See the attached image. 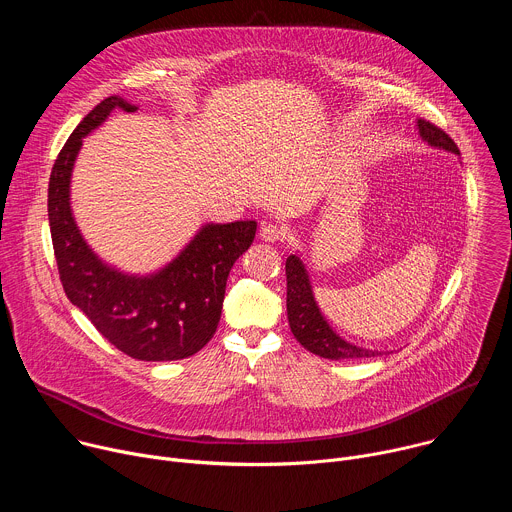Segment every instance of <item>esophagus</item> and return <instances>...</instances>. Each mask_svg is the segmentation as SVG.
I'll return each instance as SVG.
<instances>
[{"label": "esophagus", "mask_w": 512, "mask_h": 512, "mask_svg": "<svg viewBox=\"0 0 512 512\" xmlns=\"http://www.w3.org/2000/svg\"><path fill=\"white\" fill-rule=\"evenodd\" d=\"M259 237L267 243H277L285 239V229L279 225H263L259 231Z\"/></svg>", "instance_id": "1"}]
</instances>
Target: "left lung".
Segmentation results:
<instances>
[{
	"label": "left lung",
	"mask_w": 512,
	"mask_h": 512,
	"mask_svg": "<svg viewBox=\"0 0 512 512\" xmlns=\"http://www.w3.org/2000/svg\"><path fill=\"white\" fill-rule=\"evenodd\" d=\"M417 129H419L421 139L427 141L431 148L446 150V152H452V154L460 156V150H458V145L454 143V139L446 131H442L440 127H435L433 123H429L425 119H417ZM285 275H287V320H289V328L304 348H308L310 352H314L322 358H330V360L371 358V356L381 354L379 350L362 348V346H356L352 342H346L344 338H340L332 330V326L328 324V320L324 318V314L320 312V308L316 304L308 269H306L304 261L298 255L287 257Z\"/></svg>",
	"instance_id": "1"
}]
</instances>
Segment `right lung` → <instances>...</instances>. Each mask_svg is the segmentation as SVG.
Returning <instances> with one entry per match:
<instances>
[{"mask_svg":"<svg viewBox=\"0 0 512 512\" xmlns=\"http://www.w3.org/2000/svg\"><path fill=\"white\" fill-rule=\"evenodd\" d=\"M137 111L113 95L101 101L66 139L48 182V221L66 298L121 352L137 360H180L216 332L233 263L251 247L255 221L204 225L166 267L129 275L107 263L83 239L70 208V176L83 137L111 111Z\"/></svg>","mask_w":512,"mask_h":512,"instance_id":"obj_1","label":"right lung"}]
</instances>
